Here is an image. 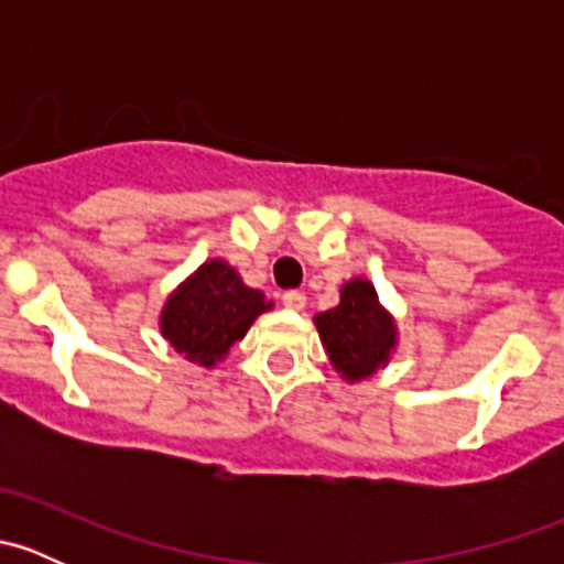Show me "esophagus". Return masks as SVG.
Wrapping results in <instances>:
<instances>
[{"label":"esophagus","mask_w":564,"mask_h":564,"mask_svg":"<svg viewBox=\"0 0 564 564\" xmlns=\"http://www.w3.org/2000/svg\"><path fill=\"white\" fill-rule=\"evenodd\" d=\"M281 303L292 311H303L305 308V294L297 292V289H289V292L281 294Z\"/></svg>","instance_id":"obj_1"}]
</instances>
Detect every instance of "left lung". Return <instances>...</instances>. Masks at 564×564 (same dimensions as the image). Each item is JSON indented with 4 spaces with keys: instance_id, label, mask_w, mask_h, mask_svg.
<instances>
[{
    "instance_id": "left-lung-1",
    "label": "left lung",
    "mask_w": 564,
    "mask_h": 564,
    "mask_svg": "<svg viewBox=\"0 0 564 564\" xmlns=\"http://www.w3.org/2000/svg\"><path fill=\"white\" fill-rule=\"evenodd\" d=\"M316 329L335 371L349 382L371 377L395 346V324L379 305L377 289L362 278L340 289V303L316 316Z\"/></svg>"
}]
</instances>
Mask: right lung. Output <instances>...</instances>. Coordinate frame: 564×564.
<instances>
[{
	"mask_svg": "<svg viewBox=\"0 0 564 564\" xmlns=\"http://www.w3.org/2000/svg\"><path fill=\"white\" fill-rule=\"evenodd\" d=\"M267 308L259 289L246 286L226 261L213 259L169 297L161 329L180 355L213 368Z\"/></svg>",
	"mask_w": 564,
	"mask_h": 564,
	"instance_id": "obj_1",
	"label": "right lung"
}]
</instances>
